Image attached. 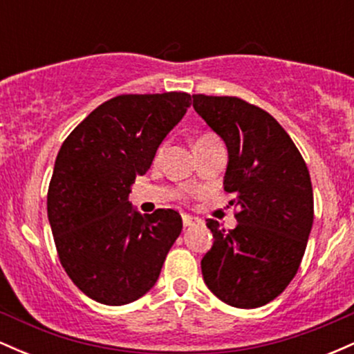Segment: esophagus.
Wrapping results in <instances>:
<instances>
[{
    "label": "esophagus",
    "mask_w": 354,
    "mask_h": 354,
    "mask_svg": "<svg viewBox=\"0 0 354 354\" xmlns=\"http://www.w3.org/2000/svg\"><path fill=\"white\" fill-rule=\"evenodd\" d=\"M198 221H200V219H198V218L189 216V214H183V226H185V228H189V226L196 225Z\"/></svg>",
    "instance_id": "esophagus-1"
}]
</instances>
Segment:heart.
<instances>
[{
  "label": "heart",
  "instance_id": "b5f03b06",
  "mask_svg": "<svg viewBox=\"0 0 354 354\" xmlns=\"http://www.w3.org/2000/svg\"><path fill=\"white\" fill-rule=\"evenodd\" d=\"M211 138H216V136H213V135H203V136H200L196 140V143H200V141H206V140H211Z\"/></svg>",
  "mask_w": 354,
  "mask_h": 354
}]
</instances>
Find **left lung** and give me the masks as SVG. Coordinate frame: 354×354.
I'll list each match as a JSON object with an SVG mask.
<instances>
[{"label":"left lung","mask_w":354,"mask_h":354,"mask_svg":"<svg viewBox=\"0 0 354 354\" xmlns=\"http://www.w3.org/2000/svg\"><path fill=\"white\" fill-rule=\"evenodd\" d=\"M193 108L228 148L225 191L238 225L208 219L214 243L201 273L211 293L234 308L273 301L291 283L315 218L310 171L290 135L265 109L236 96L193 95Z\"/></svg>","instance_id":"left-lung-1"}]
</instances>
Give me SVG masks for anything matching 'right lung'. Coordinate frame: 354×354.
Listing matches in <instances>:
<instances>
[{
  "label": "right lung",
  "mask_w": 354,
  "mask_h": 354,
  "mask_svg": "<svg viewBox=\"0 0 354 354\" xmlns=\"http://www.w3.org/2000/svg\"><path fill=\"white\" fill-rule=\"evenodd\" d=\"M189 104L188 93L120 95L89 113L61 145L48 219L64 271L95 301L121 306L148 293L180 236L178 211L141 216L128 196Z\"/></svg>",
  "instance_id": "add662e5"
}]
</instances>
